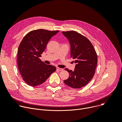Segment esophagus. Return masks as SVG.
Segmentation results:
<instances>
[{"instance_id": "obj_1", "label": "esophagus", "mask_w": 122, "mask_h": 122, "mask_svg": "<svg viewBox=\"0 0 122 122\" xmlns=\"http://www.w3.org/2000/svg\"><path fill=\"white\" fill-rule=\"evenodd\" d=\"M56 70L59 71H62L63 70V69L61 68H59V67H56Z\"/></svg>"}]
</instances>
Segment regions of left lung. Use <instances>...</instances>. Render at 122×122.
<instances>
[{
  "instance_id": "1",
  "label": "left lung",
  "mask_w": 122,
  "mask_h": 122,
  "mask_svg": "<svg viewBox=\"0 0 122 122\" xmlns=\"http://www.w3.org/2000/svg\"><path fill=\"white\" fill-rule=\"evenodd\" d=\"M62 33L70 43L71 56L76 63L73 71L65 69L69 76L64 82L71 88H81L94 76L97 63V53L90 41L81 34L75 31H63Z\"/></svg>"
}]
</instances>
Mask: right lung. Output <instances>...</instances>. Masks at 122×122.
<instances>
[{"label":"right lung","instance_id":"right-lung-1","mask_svg":"<svg viewBox=\"0 0 122 122\" xmlns=\"http://www.w3.org/2000/svg\"><path fill=\"white\" fill-rule=\"evenodd\" d=\"M59 32L40 29L28 33L21 42L17 64L24 81L36 86L43 83L56 71L55 66L46 65L40 58L51 38Z\"/></svg>","mask_w":122,"mask_h":122}]
</instances>
